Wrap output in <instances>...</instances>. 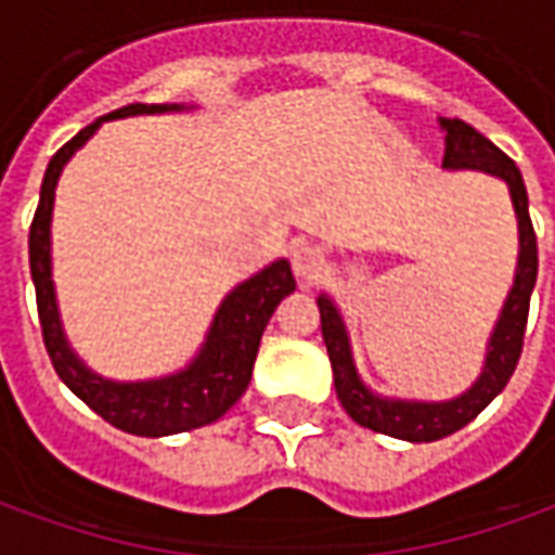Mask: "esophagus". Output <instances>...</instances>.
<instances>
[{"mask_svg":"<svg viewBox=\"0 0 555 555\" xmlns=\"http://www.w3.org/2000/svg\"><path fill=\"white\" fill-rule=\"evenodd\" d=\"M291 264H294V273H297L300 282H314L326 270V255L321 253V246L297 243L294 253H291Z\"/></svg>","mask_w":555,"mask_h":555,"instance_id":"obj_1","label":"esophagus"}]
</instances>
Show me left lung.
I'll return each mask as SVG.
<instances>
[{"mask_svg": "<svg viewBox=\"0 0 555 555\" xmlns=\"http://www.w3.org/2000/svg\"><path fill=\"white\" fill-rule=\"evenodd\" d=\"M446 130V154H442V169H476L493 178H502L512 193L514 214H517V234H520V253H517V270H514V285L505 297L502 314L488 341V357L478 380L464 396L452 401H401V398L374 396L369 386L362 384L353 353H350L348 330L338 314L336 302L326 294L318 297L321 309V333H324L326 353L336 377V396L348 416L377 434H389L408 442H434L449 437L454 430L469 425L473 418L488 408L493 398L500 396L505 384L512 380L520 350H524L526 318H529V297L535 288L538 276V241L532 219H529V195H526L524 175L514 166L512 157H505L500 147L490 139L478 133L461 118H440Z\"/></svg>", "mask_w": 555, "mask_h": 555, "instance_id": "obj_1", "label": "left lung"}]
</instances>
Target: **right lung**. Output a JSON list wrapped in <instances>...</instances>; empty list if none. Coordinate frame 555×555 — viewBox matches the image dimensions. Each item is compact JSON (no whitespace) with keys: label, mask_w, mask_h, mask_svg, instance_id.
<instances>
[{"label":"right lung","mask_w":555,"mask_h":555,"mask_svg":"<svg viewBox=\"0 0 555 555\" xmlns=\"http://www.w3.org/2000/svg\"><path fill=\"white\" fill-rule=\"evenodd\" d=\"M178 109H183L178 103H151V106L130 103V106H121V109L98 118L94 125L82 127L77 137L59 147L50 159L41 183V202H38L29 229V267L31 282H35V300H38L43 345L53 360L55 374L98 416L127 434H137V437H169V434H181V430L202 428L234 408L237 398L249 386L258 345H261L270 314L276 312L282 297H288L291 291L297 288L285 258H279L261 273L246 279L222 300L195 360L178 374L159 377V380L115 384V380H106L101 374L86 369L82 360L70 350L62 321H59L53 264H50V219H53L59 175L65 169L67 159L94 137V130L103 121L142 113H178Z\"/></svg>","instance_id":"1"}]
</instances>
